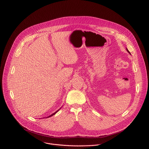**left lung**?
Returning <instances> with one entry per match:
<instances>
[{
  "mask_svg": "<svg viewBox=\"0 0 149 149\" xmlns=\"http://www.w3.org/2000/svg\"><path fill=\"white\" fill-rule=\"evenodd\" d=\"M126 51H127V52H128V53H129V54H130V52H129V51H128V49H127V48H126Z\"/></svg>",
  "mask_w": 149,
  "mask_h": 149,
  "instance_id": "8db88e82",
  "label": "left lung"
}]
</instances>
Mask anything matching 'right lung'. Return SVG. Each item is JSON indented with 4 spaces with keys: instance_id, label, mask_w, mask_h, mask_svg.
Here are the masks:
<instances>
[{
    "instance_id": "obj_1",
    "label": "right lung",
    "mask_w": 149,
    "mask_h": 149,
    "mask_svg": "<svg viewBox=\"0 0 149 149\" xmlns=\"http://www.w3.org/2000/svg\"><path fill=\"white\" fill-rule=\"evenodd\" d=\"M61 108H60V109H61ZM58 109V111H56V112H54V113H52V114H51V115H49V116H47V118H49V117H51V116H53V115H55V113H56V112H58V111H59V109Z\"/></svg>"
}]
</instances>
